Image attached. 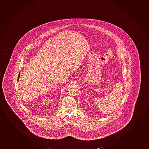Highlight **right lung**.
<instances>
[{
    "instance_id": "1",
    "label": "right lung",
    "mask_w": 149,
    "mask_h": 149,
    "mask_svg": "<svg viewBox=\"0 0 149 149\" xmlns=\"http://www.w3.org/2000/svg\"><path fill=\"white\" fill-rule=\"evenodd\" d=\"M20 73H19V75H18V79H17L18 81V80H19V77H20Z\"/></svg>"
}]
</instances>
